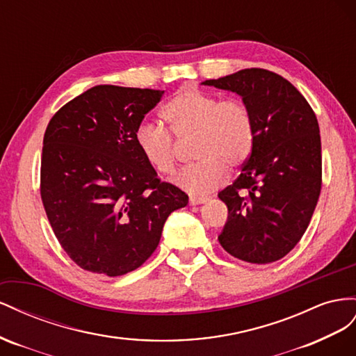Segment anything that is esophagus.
I'll return each mask as SVG.
<instances>
[{"label":"esophagus","mask_w":356,"mask_h":356,"mask_svg":"<svg viewBox=\"0 0 356 356\" xmlns=\"http://www.w3.org/2000/svg\"><path fill=\"white\" fill-rule=\"evenodd\" d=\"M209 200L207 198H191L189 200V204L191 206H198V204H206Z\"/></svg>","instance_id":"1"}]
</instances>
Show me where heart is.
Listing matches in <instances>:
<instances>
[{"instance_id":"b5f03b06","label":"heart","mask_w":356,"mask_h":356,"mask_svg":"<svg viewBox=\"0 0 356 356\" xmlns=\"http://www.w3.org/2000/svg\"><path fill=\"white\" fill-rule=\"evenodd\" d=\"M165 129L141 124L134 133L137 150L156 175L171 177L177 170L179 145L194 138L192 158L198 164L184 170L177 185L189 195L204 197L250 158L255 119L245 101L223 98L198 88L179 89L161 110Z\"/></svg>"}]
</instances>
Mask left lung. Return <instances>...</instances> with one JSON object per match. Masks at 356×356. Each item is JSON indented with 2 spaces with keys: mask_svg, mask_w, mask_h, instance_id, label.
<instances>
[{
  "mask_svg": "<svg viewBox=\"0 0 356 356\" xmlns=\"http://www.w3.org/2000/svg\"><path fill=\"white\" fill-rule=\"evenodd\" d=\"M204 85L241 95L255 119V143L234 184L218 197L228 207L219 236L229 255L268 264L289 253L306 232L322 188L319 124L286 79L246 68Z\"/></svg>",
  "mask_w": 356,
  "mask_h": 356,
  "instance_id": "1",
  "label": "left lung"
}]
</instances>
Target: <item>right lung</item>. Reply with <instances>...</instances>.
Returning a JSON list of instances; mask_svg holds the SVG:
<instances>
[{"instance_id": "right-lung-1", "label": "right lung", "mask_w": 356, "mask_h": 356, "mask_svg": "<svg viewBox=\"0 0 356 356\" xmlns=\"http://www.w3.org/2000/svg\"><path fill=\"white\" fill-rule=\"evenodd\" d=\"M164 90L99 85L68 101L43 138L40 195L59 245L80 268L116 277L155 252L188 195L161 181L134 133Z\"/></svg>"}]
</instances>
